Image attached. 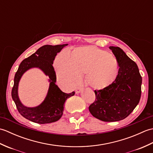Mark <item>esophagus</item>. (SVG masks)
Returning a JSON list of instances; mask_svg holds the SVG:
<instances>
[{
  "mask_svg": "<svg viewBox=\"0 0 153 153\" xmlns=\"http://www.w3.org/2000/svg\"><path fill=\"white\" fill-rule=\"evenodd\" d=\"M82 89H83V87H77V88L76 89V93H80L81 91H82Z\"/></svg>",
  "mask_w": 153,
  "mask_h": 153,
  "instance_id": "obj_1",
  "label": "esophagus"
}]
</instances>
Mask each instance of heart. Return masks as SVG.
I'll use <instances>...</instances> for the list:
<instances>
[{"mask_svg": "<svg viewBox=\"0 0 153 153\" xmlns=\"http://www.w3.org/2000/svg\"><path fill=\"white\" fill-rule=\"evenodd\" d=\"M57 78L65 85L79 82L85 74L87 85L95 89H103L115 82L119 63L114 55L95 46L76 48L70 54L62 51L54 60Z\"/></svg>", "mask_w": 153, "mask_h": 153, "instance_id": "b5f03b06", "label": "heart"}]
</instances>
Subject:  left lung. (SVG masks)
Masks as SVG:
<instances>
[{
    "label": "left lung",
    "mask_w": 153,
    "mask_h": 153,
    "mask_svg": "<svg viewBox=\"0 0 153 153\" xmlns=\"http://www.w3.org/2000/svg\"><path fill=\"white\" fill-rule=\"evenodd\" d=\"M119 63L116 81L105 89L95 91V100L89 110L103 122H116L128 117L140 100L142 77L137 65L122 48L110 47Z\"/></svg>",
    "instance_id": "8db88e82"
}]
</instances>
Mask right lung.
<instances>
[{
    "instance_id": "obj_1",
    "label": "right lung",
    "mask_w": 153,
    "mask_h": 153,
    "mask_svg": "<svg viewBox=\"0 0 153 153\" xmlns=\"http://www.w3.org/2000/svg\"><path fill=\"white\" fill-rule=\"evenodd\" d=\"M68 44L58 45H44L40 47L20 63L14 76V86L12 89V97L19 114L25 118L37 123H48L58 121L63 114L64 104L66 100L75 95V92L67 94L62 91L55 83L56 76L53 61L58 53H60ZM39 67L50 77V86L48 95L40 105L28 108L23 105L17 95L18 83L25 71L31 67Z\"/></svg>"
}]
</instances>
